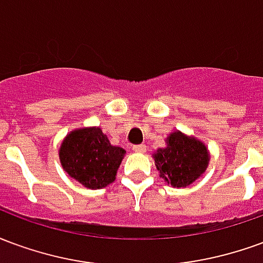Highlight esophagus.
<instances>
[{"mask_svg": "<svg viewBox=\"0 0 263 263\" xmlns=\"http://www.w3.org/2000/svg\"><path fill=\"white\" fill-rule=\"evenodd\" d=\"M132 151L138 152V154H143V152H146V145H143V143H141V145H134Z\"/></svg>", "mask_w": 263, "mask_h": 263, "instance_id": "34e87169", "label": "esophagus"}]
</instances>
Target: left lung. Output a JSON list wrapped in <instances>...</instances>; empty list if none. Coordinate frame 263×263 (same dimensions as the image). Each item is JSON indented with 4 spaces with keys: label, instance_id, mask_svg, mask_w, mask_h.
I'll return each mask as SVG.
<instances>
[{
    "label": "left lung",
    "instance_id": "8db88e82",
    "mask_svg": "<svg viewBox=\"0 0 263 263\" xmlns=\"http://www.w3.org/2000/svg\"><path fill=\"white\" fill-rule=\"evenodd\" d=\"M160 176L173 187H186L203 175L209 165L207 148L196 138L173 132L167 146L154 155Z\"/></svg>",
    "mask_w": 263,
    "mask_h": 263
}]
</instances>
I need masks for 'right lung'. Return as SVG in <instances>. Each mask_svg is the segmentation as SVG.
Masks as SVG:
<instances>
[{"mask_svg":"<svg viewBox=\"0 0 263 263\" xmlns=\"http://www.w3.org/2000/svg\"><path fill=\"white\" fill-rule=\"evenodd\" d=\"M125 151L109 143L100 128L70 132L59 151L60 163L70 176L88 189L114 182Z\"/></svg>","mask_w":263,"mask_h":263,"instance_id":"1","label":"right lung"}]
</instances>
